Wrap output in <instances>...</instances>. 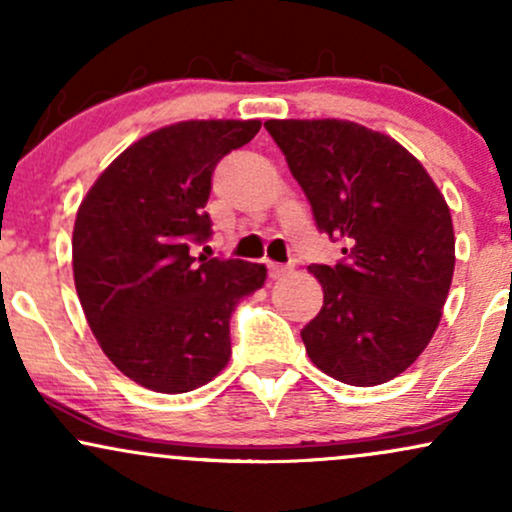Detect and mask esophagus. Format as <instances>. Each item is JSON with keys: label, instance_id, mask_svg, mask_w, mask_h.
<instances>
[{"label": "esophagus", "instance_id": "34e87169", "mask_svg": "<svg viewBox=\"0 0 512 512\" xmlns=\"http://www.w3.org/2000/svg\"><path fill=\"white\" fill-rule=\"evenodd\" d=\"M267 272H269V279H281V276H286L291 272L286 264H276V262H267Z\"/></svg>", "mask_w": 512, "mask_h": 512}]
</instances>
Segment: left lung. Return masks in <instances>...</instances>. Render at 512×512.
Here are the masks:
<instances>
[{
	"mask_svg": "<svg viewBox=\"0 0 512 512\" xmlns=\"http://www.w3.org/2000/svg\"><path fill=\"white\" fill-rule=\"evenodd\" d=\"M322 233L344 260L313 264L322 310L303 327L310 361L339 383L370 387L404 373L443 315L455 233L426 168L383 132L349 120H267Z\"/></svg>",
	"mask_w": 512,
	"mask_h": 512,
	"instance_id": "obj_1",
	"label": "left lung"
}]
</instances>
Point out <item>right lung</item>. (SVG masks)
<instances>
[{
	"mask_svg": "<svg viewBox=\"0 0 512 512\" xmlns=\"http://www.w3.org/2000/svg\"><path fill=\"white\" fill-rule=\"evenodd\" d=\"M260 120H187L127 146L81 199L74 286L93 337L129 380L163 395L197 390L231 358V315L262 289L264 264L207 260L211 173Z\"/></svg>",
	"mask_w": 512,
	"mask_h": 512,
	"instance_id": "1",
	"label": "right lung"
}]
</instances>
